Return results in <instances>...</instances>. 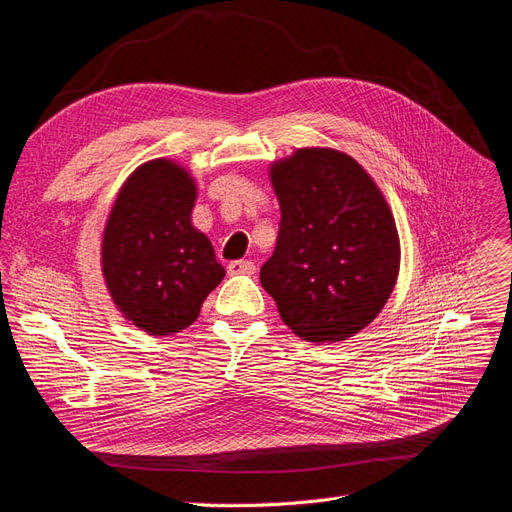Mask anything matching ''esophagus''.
Instances as JSON below:
<instances>
[{
  "instance_id": "34e87169",
  "label": "esophagus",
  "mask_w": 512,
  "mask_h": 512,
  "mask_svg": "<svg viewBox=\"0 0 512 512\" xmlns=\"http://www.w3.org/2000/svg\"><path fill=\"white\" fill-rule=\"evenodd\" d=\"M229 275H254L256 264L252 260H233L229 262Z\"/></svg>"
}]
</instances>
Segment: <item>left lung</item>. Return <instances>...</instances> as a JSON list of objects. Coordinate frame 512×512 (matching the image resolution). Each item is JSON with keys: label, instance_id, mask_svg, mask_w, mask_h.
<instances>
[{"label": "left lung", "instance_id": "obj_1", "mask_svg": "<svg viewBox=\"0 0 512 512\" xmlns=\"http://www.w3.org/2000/svg\"><path fill=\"white\" fill-rule=\"evenodd\" d=\"M281 222L260 283L306 342H340L370 325L399 277L391 206L357 159L302 147L269 166Z\"/></svg>", "mask_w": 512, "mask_h": 512}]
</instances>
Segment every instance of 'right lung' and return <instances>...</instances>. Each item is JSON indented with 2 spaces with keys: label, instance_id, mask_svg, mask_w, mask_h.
<instances>
[{
  "label": "right lung",
  "instance_id": "1",
  "mask_svg": "<svg viewBox=\"0 0 512 512\" xmlns=\"http://www.w3.org/2000/svg\"><path fill=\"white\" fill-rule=\"evenodd\" d=\"M197 180L157 157L121 185L100 243V269L115 309L149 336L189 327L224 279L212 241L193 227Z\"/></svg>",
  "mask_w": 512,
  "mask_h": 512
}]
</instances>
